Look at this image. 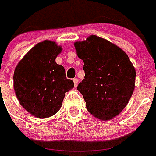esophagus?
I'll return each instance as SVG.
<instances>
[{
    "instance_id": "obj_1",
    "label": "esophagus",
    "mask_w": 156,
    "mask_h": 156,
    "mask_svg": "<svg viewBox=\"0 0 156 156\" xmlns=\"http://www.w3.org/2000/svg\"><path fill=\"white\" fill-rule=\"evenodd\" d=\"M73 81H74L75 87H77V85H78V82H79V81H78V79H77V78H75V79L73 80Z\"/></svg>"
}]
</instances>
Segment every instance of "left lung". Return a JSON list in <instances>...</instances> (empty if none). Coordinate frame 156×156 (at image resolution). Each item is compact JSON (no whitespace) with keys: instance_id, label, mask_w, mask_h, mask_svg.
<instances>
[{"instance_id":"8db88e82","label":"left lung","mask_w":156,"mask_h":156,"mask_svg":"<svg viewBox=\"0 0 156 156\" xmlns=\"http://www.w3.org/2000/svg\"><path fill=\"white\" fill-rule=\"evenodd\" d=\"M75 47L84 62L85 77L77 89L87 111L100 120H110L122 111L134 92L135 68L122 49L96 35Z\"/></svg>"}]
</instances>
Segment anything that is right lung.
Wrapping results in <instances>:
<instances>
[{
    "label": "right lung",
    "mask_w": 156,
    "mask_h": 156,
    "mask_svg": "<svg viewBox=\"0 0 156 156\" xmlns=\"http://www.w3.org/2000/svg\"><path fill=\"white\" fill-rule=\"evenodd\" d=\"M62 48L44 41L22 58L14 73V88L20 104L39 118L54 115L59 111L65 93L74 87L67 79L63 66L55 62Z\"/></svg>",
    "instance_id": "add662e5"
}]
</instances>
